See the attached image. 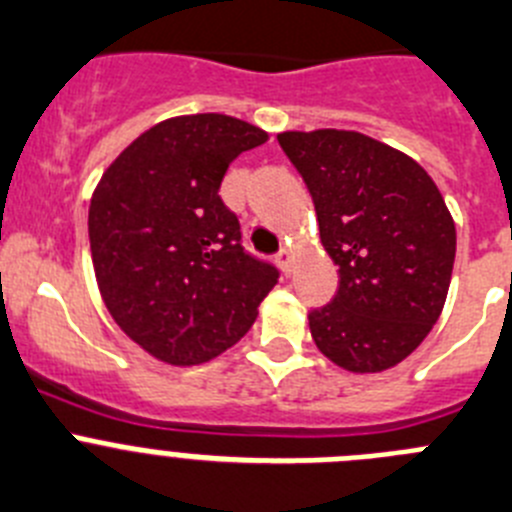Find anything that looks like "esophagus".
<instances>
[{
    "label": "esophagus",
    "mask_w": 512,
    "mask_h": 512,
    "mask_svg": "<svg viewBox=\"0 0 512 512\" xmlns=\"http://www.w3.org/2000/svg\"><path fill=\"white\" fill-rule=\"evenodd\" d=\"M275 262H278L280 270H283L285 275H290V267H293V252L285 250V247H283V250H280L278 255H275Z\"/></svg>",
    "instance_id": "34e87169"
}]
</instances>
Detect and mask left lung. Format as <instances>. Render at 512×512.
<instances>
[{
  "instance_id": "obj_1",
  "label": "left lung",
  "mask_w": 512,
  "mask_h": 512,
  "mask_svg": "<svg viewBox=\"0 0 512 512\" xmlns=\"http://www.w3.org/2000/svg\"><path fill=\"white\" fill-rule=\"evenodd\" d=\"M283 153L306 181L321 247L339 265L334 301L308 313L336 367L370 375L400 365L444 311L457 229L434 178L354 130H288Z\"/></svg>"
}]
</instances>
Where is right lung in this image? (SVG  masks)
I'll return each mask as SVG.
<instances>
[{"label": "right lung", "instance_id": "1", "mask_svg": "<svg viewBox=\"0 0 512 512\" xmlns=\"http://www.w3.org/2000/svg\"><path fill=\"white\" fill-rule=\"evenodd\" d=\"M267 132L227 114L153 124L109 163L91 193L89 242L101 301L137 347L191 367L250 331L278 283L247 255L219 186Z\"/></svg>", "mask_w": 512, "mask_h": 512}]
</instances>
